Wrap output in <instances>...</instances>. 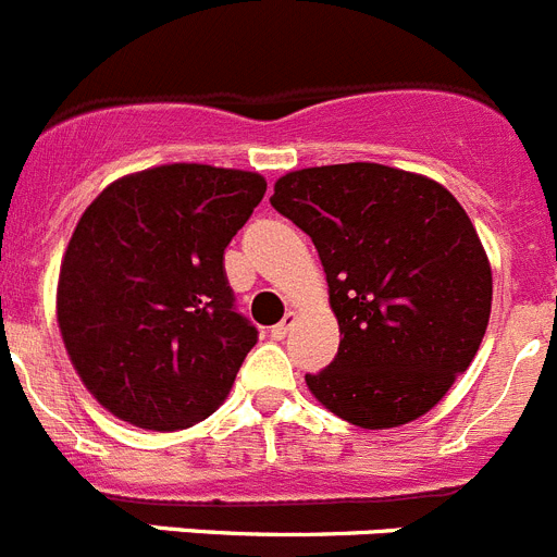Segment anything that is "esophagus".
I'll list each match as a JSON object with an SVG mask.
<instances>
[{"label":"esophagus","mask_w":557,"mask_h":557,"mask_svg":"<svg viewBox=\"0 0 557 557\" xmlns=\"http://www.w3.org/2000/svg\"><path fill=\"white\" fill-rule=\"evenodd\" d=\"M293 323H295V314L287 312L284 314L282 323H275L273 329H270V336H273V339H284V336H287V331L293 329Z\"/></svg>","instance_id":"1"}]
</instances>
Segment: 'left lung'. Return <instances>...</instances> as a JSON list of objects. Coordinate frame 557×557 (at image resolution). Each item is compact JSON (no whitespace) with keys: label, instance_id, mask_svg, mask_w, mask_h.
<instances>
[{"label":"left lung","instance_id":"left-lung-1","mask_svg":"<svg viewBox=\"0 0 557 557\" xmlns=\"http://www.w3.org/2000/svg\"><path fill=\"white\" fill-rule=\"evenodd\" d=\"M270 203L312 237L339 323L334 361L306 375L312 395L367 431L431 411L492 314V268L461 203L379 162L293 171Z\"/></svg>","mask_w":557,"mask_h":557}]
</instances>
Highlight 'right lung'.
<instances>
[{"label": "right lung", "instance_id": "right-lung-1", "mask_svg": "<svg viewBox=\"0 0 557 557\" xmlns=\"http://www.w3.org/2000/svg\"><path fill=\"white\" fill-rule=\"evenodd\" d=\"M264 190L259 173L173 162L85 209L58 323L82 384L119 420L182 431L226 400L259 331L234 309L223 253Z\"/></svg>", "mask_w": 557, "mask_h": 557}]
</instances>
